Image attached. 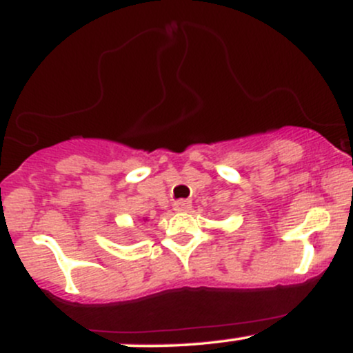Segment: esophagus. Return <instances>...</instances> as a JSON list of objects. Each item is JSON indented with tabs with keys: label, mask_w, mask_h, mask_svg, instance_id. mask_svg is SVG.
<instances>
[{
	"label": "esophagus",
	"mask_w": 353,
	"mask_h": 353,
	"mask_svg": "<svg viewBox=\"0 0 353 353\" xmlns=\"http://www.w3.org/2000/svg\"><path fill=\"white\" fill-rule=\"evenodd\" d=\"M190 208H192V202L190 201L181 199V201L174 202V210H176V212H188Z\"/></svg>",
	"instance_id": "obj_1"
}]
</instances>
